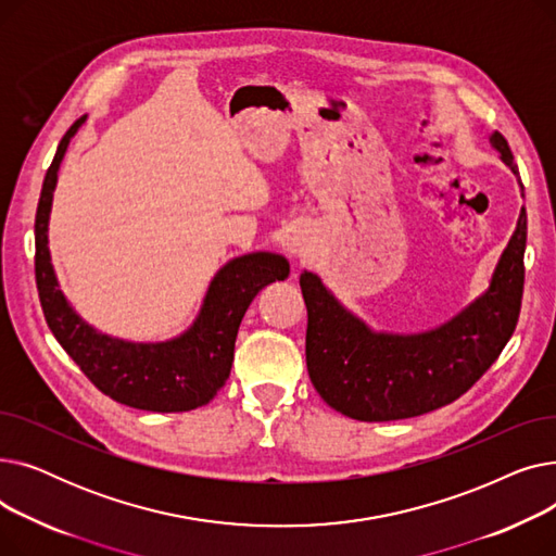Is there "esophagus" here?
<instances>
[{"label": "esophagus", "mask_w": 556, "mask_h": 556, "mask_svg": "<svg viewBox=\"0 0 556 556\" xmlns=\"http://www.w3.org/2000/svg\"><path fill=\"white\" fill-rule=\"evenodd\" d=\"M286 248H288V252L293 254V256H300V258L311 256V239H308V233L302 231V229L293 231V233H290V237H288Z\"/></svg>", "instance_id": "esophagus-1"}]
</instances>
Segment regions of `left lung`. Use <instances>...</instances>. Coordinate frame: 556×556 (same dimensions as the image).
I'll return each mask as SVG.
<instances>
[{
	"label": "left lung",
	"instance_id": "1",
	"mask_svg": "<svg viewBox=\"0 0 556 556\" xmlns=\"http://www.w3.org/2000/svg\"><path fill=\"white\" fill-rule=\"evenodd\" d=\"M491 146L518 175L507 139L493 132ZM525 243L528 212L522 207L484 293L446 325L410 336L371 331L329 293L323 279L304 270L306 367L317 394L344 417L394 421L432 413L469 392L516 329Z\"/></svg>",
	"mask_w": 556,
	"mask_h": 556
}]
</instances>
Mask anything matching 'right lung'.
Instances as JSON below:
<instances>
[{"label":"right lung","instance_id":"right-lung-1","mask_svg":"<svg viewBox=\"0 0 556 556\" xmlns=\"http://www.w3.org/2000/svg\"><path fill=\"white\" fill-rule=\"evenodd\" d=\"M85 116L72 124L47 168L36 212V283L51 333L90 381L116 403L151 413H187L207 405L229 378L241 319L261 288L290 273L281 254L254 252L216 273L195 323L166 342H128L99 333L70 306L49 256V212L58 168Z\"/></svg>","mask_w":556,"mask_h":556}]
</instances>
